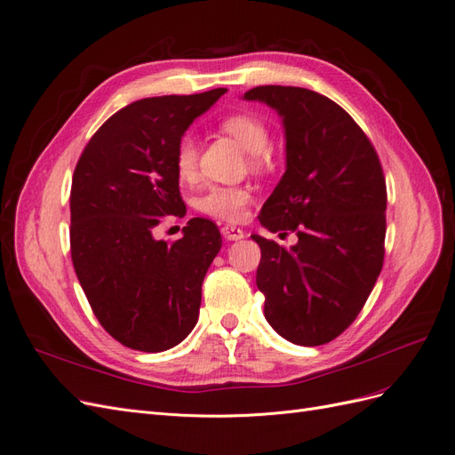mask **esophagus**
Listing matches in <instances>:
<instances>
[{"mask_svg":"<svg viewBox=\"0 0 455 455\" xmlns=\"http://www.w3.org/2000/svg\"><path fill=\"white\" fill-rule=\"evenodd\" d=\"M222 235L226 241H239L244 237V231L237 226H231V224H226L222 226Z\"/></svg>","mask_w":455,"mask_h":455,"instance_id":"1","label":"esophagus"}]
</instances>
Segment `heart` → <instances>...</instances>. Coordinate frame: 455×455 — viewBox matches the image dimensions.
<instances>
[{"instance_id":"1","label":"heart","mask_w":455,"mask_h":455,"mask_svg":"<svg viewBox=\"0 0 455 455\" xmlns=\"http://www.w3.org/2000/svg\"><path fill=\"white\" fill-rule=\"evenodd\" d=\"M220 129L233 136L251 154L256 171L269 167L271 132L267 123L252 112H235L222 117ZM174 171L178 180L194 184L199 174V144L191 134H182L174 146ZM252 203V189L246 186H209L196 199V209L204 216L224 222H241Z\"/></svg>"}]
</instances>
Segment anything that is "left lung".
<instances>
[{
  "instance_id": "obj_1",
  "label": "left lung",
  "mask_w": 455,
  "mask_h": 455,
  "mask_svg": "<svg viewBox=\"0 0 455 455\" xmlns=\"http://www.w3.org/2000/svg\"><path fill=\"white\" fill-rule=\"evenodd\" d=\"M244 99L277 109L286 132V172L258 218L298 235L291 249L252 235L264 315L296 346H324L351 326L383 267L387 188L378 151L346 109L315 91L261 85Z\"/></svg>"
}]
</instances>
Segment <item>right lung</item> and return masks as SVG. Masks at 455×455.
<instances>
[{
    "mask_svg": "<svg viewBox=\"0 0 455 455\" xmlns=\"http://www.w3.org/2000/svg\"><path fill=\"white\" fill-rule=\"evenodd\" d=\"M226 89L154 96L121 108L81 154L70 191V252L89 306L123 346L159 353L194 330L201 284L222 246L218 226L191 218L184 237L154 239L184 216L174 146Z\"/></svg>",
    "mask_w": 455,
    "mask_h": 455,
    "instance_id": "1",
    "label": "right lung"
}]
</instances>
